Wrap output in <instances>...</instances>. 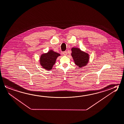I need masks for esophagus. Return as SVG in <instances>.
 Listing matches in <instances>:
<instances>
[{
	"label": "esophagus",
	"instance_id": "34e87169",
	"mask_svg": "<svg viewBox=\"0 0 124 124\" xmlns=\"http://www.w3.org/2000/svg\"><path fill=\"white\" fill-rule=\"evenodd\" d=\"M63 55H67V51H64L63 52Z\"/></svg>",
	"mask_w": 124,
	"mask_h": 124
}]
</instances>
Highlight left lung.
Here are the masks:
<instances>
[{"label":"left lung","mask_w":124,"mask_h":124,"mask_svg":"<svg viewBox=\"0 0 124 124\" xmlns=\"http://www.w3.org/2000/svg\"><path fill=\"white\" fill-rule=\"evenodd\" d=\"M71 50V56L76 64L79 67L85 66L88 61V55L87 53L82 52L78 48H72Z\"/></svg>","instance_id":"8db88e82"}]
</instances>
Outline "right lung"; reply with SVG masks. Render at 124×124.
Masks as SVG:
<instances>
[{"mask_svg":"<svg viewBox=\"0 0 124 124\" xmlns=\"http://www.w3.org/2000/svg\"><path fill=\"white\" fill-rule=\"evenodd\" d=\"M60 56V54L56 52L51 50L46 54H42L40 58V63L42 67L50 70L55 63L56 59L58 56Z\"/></svg>","mask_w":124,"mask_h":124,"instance_id":"obj_1","label":"right lung"}]
</instances>
